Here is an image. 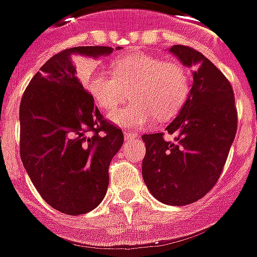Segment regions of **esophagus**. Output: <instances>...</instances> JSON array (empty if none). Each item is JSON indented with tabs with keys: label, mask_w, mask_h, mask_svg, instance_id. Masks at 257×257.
Masks as SVG:
<instances>
[{
	"label": "esophagus",
	"mask_w": 257,
	"mask_h": 257,
	"mask_svg": "<svg viewBox=\"0 0 257 257\" xmlns=\"http://www.w3.org/2000/svg\"><path fill=\"white\" fill-rule=\"evenodd\" d=\"M138 135L136 134H132V132H123V138L126 142H131V140H134Z\"/></svg>",
	"instance_id": "34e87169"
}]
</instances>
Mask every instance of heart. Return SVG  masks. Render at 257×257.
Segmentation results:
<instances>
[{"mask_svg":"<svg viewBox=\"0 0 257 257\" xmlns=\"http://www.w3.org/2000/svg\"><path fill=\"white\" fill-rule=\"evenodd\" d=\"M84 88L108 114L112 122L126 128H142L154 119H168L183 107L190 92L187 70L178 62L151 55H129L112 63V70L85 64L79 68Z\"/></svg>","mask_w":257,"mask_h":257,"instance_id":"obj_1","label":"heart"}]
</instances>
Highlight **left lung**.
Masks as SVG:
<instances>
[{
  "instance_id": "8db88e82",
  "label": "left lung",
  "mask_w": 257,
  "mask_h": 257,
  "mask_svg": "<svg viewBox=\"0 0 257 257\" xmlns=\"http://www.w3.org/2000/svg\"><path fill=\"white\" fill-rule=\"evenodd\" d=\"M169 52L191 68L193 84L178 117L164 134L143 135L146 156L142 173L160 202L183 206L208 194L226 164L237 132V110L230 82L202 53L184 45Z\"/></svg>"
}]
</instances>
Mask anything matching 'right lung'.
I'll return each mask as SVG.
<instances>
[{
    "mask_svg": "<svg viewBox=\"0 0 257 257\" xmlns=\"http://www.w3.org/2000/svg\"><path fill=\"white\" fill-rule=\"evenodd\" d=\"M119 49V48H117ZM110 47L64 49L31 78L20 101V158L44 201L66 215L95 209L108 187V165L123 143L77 78L73 55L97 59Z\"/></svg>",
    "mask_w": 257,
    "mask_h": 257,
    "instance_id": "right-lung-1",
    "label": "right lung"
}]
</instances>
